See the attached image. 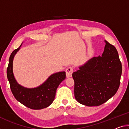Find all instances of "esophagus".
<instances>
[{"label":"esophagus","instance_id":"esophagus-1","mask_svg":"<svg viewBox=\"0 0 129 129\" xmlns=\"http://www.w3.org/2000/svg\"><path fill=\"white\" fill-rule=\"evenodd\" d=\"M73 72V68L72 67H68L66 70V74L67 77H70L72 76Z\"/></svg>","mask_w":129,"mask_h":129}]
</instances>
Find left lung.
<instances>
[{"instance_id": "8db88e82", "label": "left lung", "mask_w": 129, "mask_h": 129, "mask_svg": "<svg viewBox=\"0 0 129 129\" xmlns=\"http://www.w3.org/2000/svg\"><path fill=\"white\" fill-rule=\"evenodd\" d=\"M102 56L94 57L73 73L74 96L86 106H98L114 96L120 83L122 63L117 49L105 40Z\"/></svg>"}]
</instances>
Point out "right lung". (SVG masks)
Listing matches in <instances>:
<instances>
[{"mask_svg": "<svg viewBox=\"0 0 129 129\" xmlns=\"http://www.w3.org/2000/svg\"><path fill=\"white\" fill-rule=\"evenodd\" d=\"M20 47L12 52L7 68V77L12 93L18 101L29 108L40 110L46 108L53 102L57 88L66 78V73L62 71L52 74L37 88L28 89L21 86L17 82L13 73L14 57Z\"/></svg>", "mask_w": 129, "mask_h": 129, "instance_id": "add662e5", "label": "right lung"}]
</instances>
